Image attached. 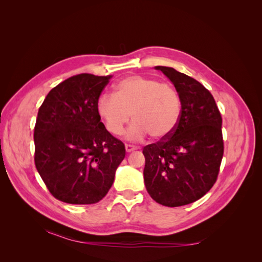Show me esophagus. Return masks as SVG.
Returning a JSON list of instances; mask_svg holds the SVG:
<instances>
[{
  "mask_svg": "<svg viewBox=\"0 0 262 262\" xmlns=\"http://www.w3.org/2000/svg\"><path fill=\"white\" fill-rule=\"evenodd\" d=\"M138 147L132 144H125V150L126 152H132V150H136Z\"/></svg>",
  "mask_w": 262,
  "mask_h": 262,
  "instance_id": "1",
  "label": "esophagus"
}]
</instances>
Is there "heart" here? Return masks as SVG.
I'll return each mask as SVG.
<instances>
[{"instance_id":"1","label":"heart","mask_w":262,"mask_h":262,"mask_svg":"<svg viewBox=\"0 0 262 262\" xmlns=\"http://www.w3.org/2000/svg\"><path fill=\"white\" fill-rule=\"evenodd\" d=\"M181 98L171 84L156 78L131 75L115 85L114 96L101 95L96 102L97 114L113 136H120L130 121L128 137L155 140L168 138L176 130L181 116Z\"/></svg>"}]
</instances>
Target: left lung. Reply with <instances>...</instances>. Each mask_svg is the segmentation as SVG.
I'll use <instances>...</instances> for the list:
<instances>
[{
	"mask_svg": "<svg viewBox=\"0 0 262 262\" xmlns=\"http://www.w3.org/2000/svg\"><path fill=\"white\" fill-rule=\"evenodd\" d=\"M175 85L181 116L168 138L144 146L148 194L165 207L199 200L217 180L224 154L222 116L209 90L172 68L156 67Z\"/></svg>",
	"mask_w": 262,
	"mask_h": 262,
	"instance_id": "left-lung-1",
	"label": "left lung"
}]
</instances>
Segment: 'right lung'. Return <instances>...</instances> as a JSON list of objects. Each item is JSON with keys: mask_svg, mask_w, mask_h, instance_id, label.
I'll use <instances>...</instances> for the list:
<instances>
[{"mask_svg": "<svg viewBox=\"0 0 262 262\" xmlns=\"http://www.w3.org/2000/svg\"><path fill=\"white\" fill-rule=\"evenodd\" d=\"M113 75L82 73L49 92L35 124V165L50 193L62 202L100 201L125 156L124 144L100 121L96 102Z\"/></svg>", "mask_w": 262, "mask_h": 262, "instance_id": "right-lung-1", "label": "right lung"}]
</instances>
